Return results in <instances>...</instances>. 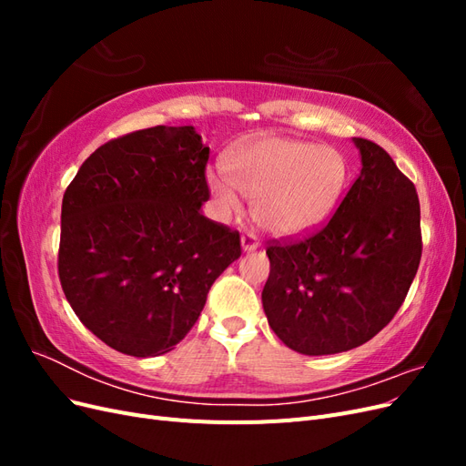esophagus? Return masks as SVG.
Masks as SVG:
<instances>
[{
    "mask_svg": "<svg viewBox=\"0 0 466 466\" xmlns=\"http://www.w3.org/2000/svg\"><path fill=\"white\" fill-rule=\"evenodd\" d=\"M241 247H243L245 252H252V250H257L260 247V243H258V238L252 235V233H245L241 237Z\"/></svg>",
    "mask_w": 466,
    "mask_h": 466,
    "instance_id": "obj_1",
    "label": "esophagus"
}]
</instances>
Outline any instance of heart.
I'll return each mask as SVG.
<instances>
[{"label": "heart", "instance_id": "heart-1", "mask_svg": "<svg viewBox=\"0 0 466 466\" xmlns=\"http://www.w3.org/2000/svg\"><path fill=\"white\" fill-rule=\"evenodd\" d=\"M228 175L208 173V190L219 219L241 214L238 192L252 202V216L268 233L295 238L330 219L348 187L344 153L307 139L264 136L231 151Z\"/></svg>", "mask_w": 466, "mask_h": 466}]
</instances>
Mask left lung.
I'll list each match as a JSON object with an SVG mask.
<instances>
[{
	"instance_id": "obj_1",
	"label": "left lung",
	"mask_w": 466,
	"mask_h": 466,
	"mask_svg": "<svg viewBox=\"0 0 466 466\" xmlns=\"http://www.w3.org/2000/svg\"><path fill=\"white\" fill-rule=\"evenodd\" d=\"M361 173L324 228L266 248L262 307L270 329L305 356L340 354L383 330L421 257L416 188L390 155L354 137Z\"/></svg>"
}]
</instances>
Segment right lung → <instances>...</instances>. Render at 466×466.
I'll list each match as a JSON object with an SVG mask.
<instances>
[{"instance_id": "1", "label": "right lung", "mask_w": 466, "mask_h": 466, "mask_svg": "<svg viewBox=\"0 0 466 466\" xmlns=\"http://www.w3.org/2000/svg\"><path fill=\"white\" fill-rule=\"evenodd\" d=\"M208 157L194 126H155L91 153L64 194L66 299L126 356L171 351L211 284L241 257L238 233L202 214Z\"/></svg>"}]
</instances>
